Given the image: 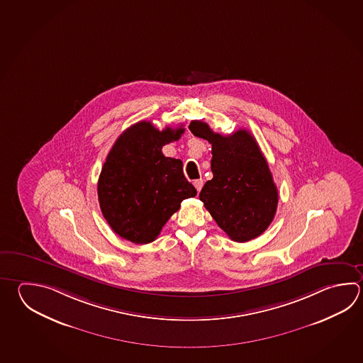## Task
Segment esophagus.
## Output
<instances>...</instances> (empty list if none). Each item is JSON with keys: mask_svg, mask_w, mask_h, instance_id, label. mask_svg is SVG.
<instances>
[{"mask_svg": "<svg viewBox=\"0 0 363 363\" xmlns=\"http://www.w3.org/2000/svg\"><path fill=\"white\" fill-rule=\"evenodd\" d=\"M203 185H204V181H203L201 178H199V179H195V181H194V186H195V189H196L199 192H200V190L203 189Z\"/></svg>", "mask_w": 363, "mask_h": 363, "instance_id": "1", "label": "esophagus"}]
</instances>
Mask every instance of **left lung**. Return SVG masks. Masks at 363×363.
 Returning a JSON list of instances; mask_svg holds the SVG:
<instances>
[{
	"instance_id": "8db88e82",
	"label": "left lung",
	"mask_w": 363,
	"mask_h": 363,
	"mask_svg": "<svg viewBox=\"0 0 363 363\" xmlns=\"http://www.w3.org/2000/svg\"><path fill=\"white\" fill-rule=\"evenodd\" d=\"M194 136L212 145L213 178L199 198L230 239L247 242L274 220L279 192L267 160L249 130L223 136L201 121H192Z\"/></svg>"
}]
</instances>
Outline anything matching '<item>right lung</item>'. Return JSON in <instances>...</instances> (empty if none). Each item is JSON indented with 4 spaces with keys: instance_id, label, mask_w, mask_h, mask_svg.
<instances>
[{
    "instance_id": "obj_1",
    "label": "right lung",
    "mask_w": 363,
    "mask_h": 363,
    "mask_svg": "<svg viewBox=\"0 0 363 363\" xmlns=\"http://www.w3.org/2000/svg\"><path fill=\"white\" fill-rule=\"evenodd\" d=\"M185 128L159 130L138 122L118 137L97 184L104 218L121 238L149 244L196 189L186 179L179 159L164 157L162 147L179 140Z\"/></svg>"
}]
</instances>
